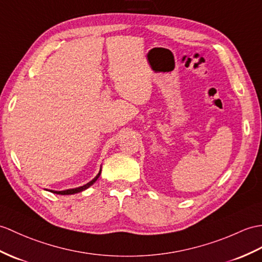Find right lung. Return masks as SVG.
I'll use <instances>...</instances> for the list:
<instances>
[{"label": "right lung", "mask_w": 262, "mask_h": 262, "mask_svg": "<svg viewBox=\"0 0 262 262\" xmlns=\"http://www.w3.org/2000/svg\"><path fill=\"white\" fill-rule=\"evenodd\" d=\"M100 174H101V168L99 169V173L96 175L95 179H93L90 182H88L87 184H84L82 186H79V187H76V188H69V190H64V191H53V190H47V191H50L51 193H54V194H60V195H70V194H76V193H79V192H82L84 190H87L89 186L93 185L95 182L98 180Z\"/></svg>", "instance_id": "1"}]
</instances>
